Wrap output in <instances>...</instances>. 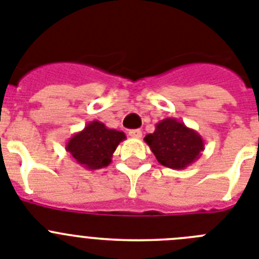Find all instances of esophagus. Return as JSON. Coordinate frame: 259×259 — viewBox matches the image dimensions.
Listing matches in <instances>:
<instances>
[{
    "label": "esophagus",
    "mask_w": 259,
    "mask_h": 259,
    "mask_svg": "<svg viewBox=\"0 0 259 259\" xmlns=\"http://www.w3.org/2000/svg\"><path fill=\"white\" fill-rule=\"evenodd\" d=\"M129 136L133 137V138H141V137H142V130H139V129L130 130Z\"/></svg>",
    "instance_id": "34e87169"
}]
</instances>
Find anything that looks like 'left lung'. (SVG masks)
Returning a JSON list of instances; mask_svg holds the SVG:
<instances>
[{"label":"left lung","mask_w":259,"mask_h":259,"mask_svg":"<svg viewBox=\"0 0 259 259\" xmlns=\"http://www.w3.org/2000/svg\"><path fill=\"white\" fill-rule=\"evenodd\" d=\"M145 142L156 160L172 169H185L204 150L203 138L198 132L172 117L159 121L155 132L145 137Z\"/></svg>","instance_id":"8db88e82"}]
</instances>
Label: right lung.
<instances>
[{
  "mask_svg": "<svg viewBox=\"0 0 259 259\" xmlns=\"http://www.w3.org/2000/svg\"><path fill=\"white\" fill-rule=\"evenodd\" d=\"M125 139L123 132L109 129L100 121L94 120L67 141L65 150L83 168L100 169L111 164L117 146Z\"/></svg>",
  "mask_w": 259,
  "mask_h": 259,
  "instance_id": "right-lung-1",
  "label": "right lung"
}]
</instances>
